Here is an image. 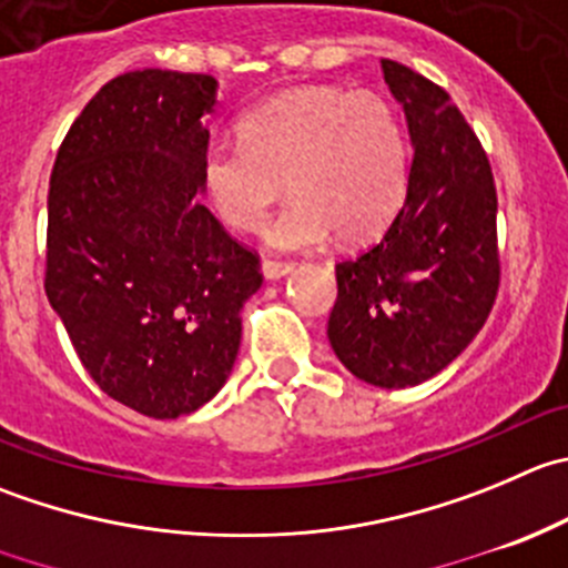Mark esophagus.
I'll use <instances>...</instances> for the list:
<instances>
[{
  "mask_svg": "<svg viewBox=\"0 0 568 568\" xmlns=\"http://www.w3.org/2000/svg\"><path fill=\"white\" fill-rule=\"evenodd\" d=\"M261 272L266 280H280V277H285V274L294 272V266H291V263H283V261H263Z\"/></svg>",
  "mask_w": 568,
  "mask_h": 568,
  "instance_id": "1",
  "label": "esophagus"
}]
</instances>
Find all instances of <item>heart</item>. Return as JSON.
Wrapping results in <instances>:
<instances>
[{
	"mask_svg": "<svg viewBox=\"0 0 568 568\" xmlns=\"http://www.w3.org/2000/svg\"><path fill=\"white\" fill-rule=\"evenodd\" d=\"M239 141L207 146L205 196L230 230L257 233L288 189L294 200L268 227L274 250H313L333 230L346 244L372 239L405 194V138L377 93L288 91L246 113Z\"/></svg>",
	"mask_w": 568,
	"mask_h": 568,
	"instance_id": "b5f03b06",
	"label": "heart"
}]
</instances>
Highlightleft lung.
<instances>
[{
	"mask_svg": "<svg viewBox=\"0 0 568 568\" xmlns=\"http://www.w3.org/2000/svg\"><path fill=\"white\" fill-rule=\"evenodd\" d=\"M379 65L413 146L405 200L372 250L335 266L327 338L357 379L407 388L447 368L491 313L497 189L449 93L396 60Z\"/></svg>",
	"mask_w": 568,
	"mask_h": 568,
	"instance_id": "8db88e82",
	"label": "left lung"
}]
</instances>
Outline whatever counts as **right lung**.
<instances>
[{"label": "right lung", "instance_id": "obj_1", "mask_svg": "<svg viewBox=\"0 0 568 568\" xmlns=\"http://www.w3.org/2000/svg\"><path fill=\"white\" fill-rule=\"evenodd\" d=\"M211 74L144 69L99 88L65 132L47 200L49 305L93 383L152 418L222 390L257 257L202 205Z\"/></svg>", "mask_w": 568, "mask_h": 568}]
</instances>
